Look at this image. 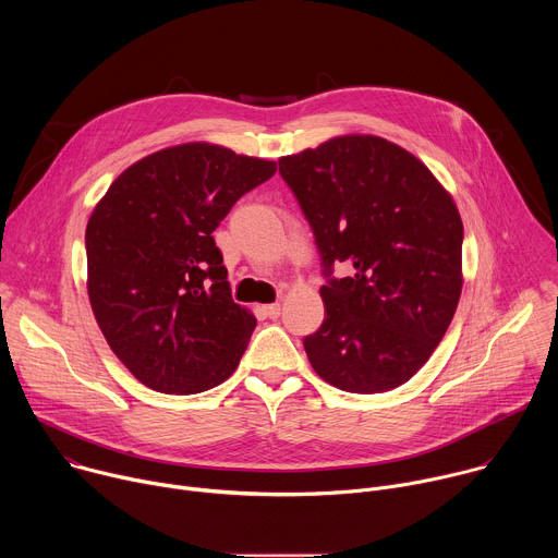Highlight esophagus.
I'll use <instances>...</instances> for the list:
<instances>
[{
    "instance_id": "esophagus-1",
    "label": "esophagus",
    "mask_w": 558,
    "mask_h": 558,
    "mask_svg": "<svg viewBox=\"0 0 558 558\" xmlns=\"http://www.w3.org/2000/svg\"><path fill=\"white\" fill-rule=\"evenodd\" d=\"M260 313H263L265 317H278V315H280V302L263 304V306H260Z\"/></svg>"
}]
</instances>
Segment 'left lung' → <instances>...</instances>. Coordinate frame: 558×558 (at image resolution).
Masks as SVG:
<instances>
[{
    "instance_id": "obj_1",
    "label": "left lung",
    "mask_w": 558,
    "mask_h": 558,
    "mask_svg": "<svg viewBox=\"0 0 558 558\" xmlns=\"http://www.w3.org/2000/svg\"><path fill=\"white\" fill-rule=\"evenodd\" d=\"M320 250L325 323L304 351L331 386L386 392L407 384L446 336L459 304L463 222L415 154L373 134H342L280 158Z\"/></svg>"
}]
</instances>
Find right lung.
I'll return each mask as SVG.
<instances>
[{"label": "right lung", "instance_id": "add662e5", "mask_svg": "<svg viewBox=\"0 0 558 558\" xmlns=\"http://www.w3.org/2000/svg\"><path fill=\"white\" fill-rule=\"evenodd\" d=\"M276 161L194 141L121 172L86 227L88 298L112 353L147 388L194 395L241 362L256 317L231 300L214 229Z\"/></svg>", "mask_w": 558, "mask_h": 558}]
</instances>
